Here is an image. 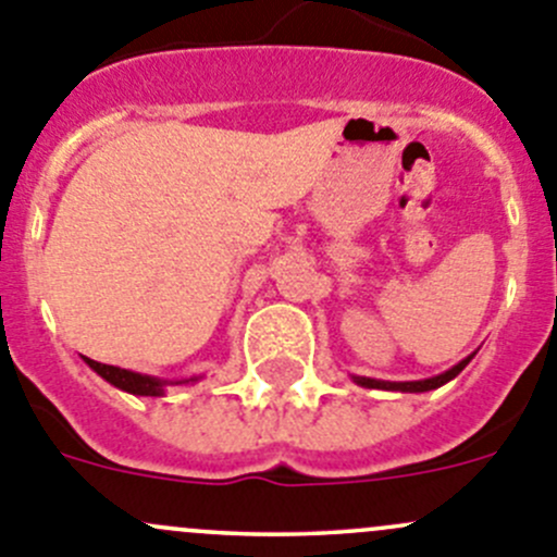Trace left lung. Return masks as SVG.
<instances>
[{
	"label": "left lung",
	"instance_id": "8db88e82",
	"mask_svg": "<svg viewBox=\"0 0 557 557\" xmlns=\"http://www.w3.org/2000/svg\"><path fill=\"white\" fill-rule=\"evenodd\" d=\"M471 361V356L466 358V361H460L458 367H453L450 372L440 374V377H431V380H418V383H383V380H369V377H356L358 385L363 387H383V391H404V393H423V391H434V387L450 383L453 377H458L460 372H463L466 363Z\"/></svg>",
	"mask_w": 557,
	"mask_h": 557
}]
</instances>
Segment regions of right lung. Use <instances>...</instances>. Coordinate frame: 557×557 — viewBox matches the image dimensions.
Wrapping results in <instances>:
<instances>
[{
	"mask_svg": "<svg viewBox=\"0 0 557 557\" xmlns=\"http://www.w3.org/2000/svg\"><path fill=\"white\" fill-rule=\"evenodd\" d=\"M86 363L99 374V377H104L107 383L121 387V391H126V393H134V396H161V387H164L161 380L148 377V374H137V372H128V369L107 367V363L91 361V358H86Z\"/></svg>",
	"mask_w": 557,
	"mask_h": 557,
	"instance_id": "add662e5",
	"label": "right lung"
}]
</instances>
